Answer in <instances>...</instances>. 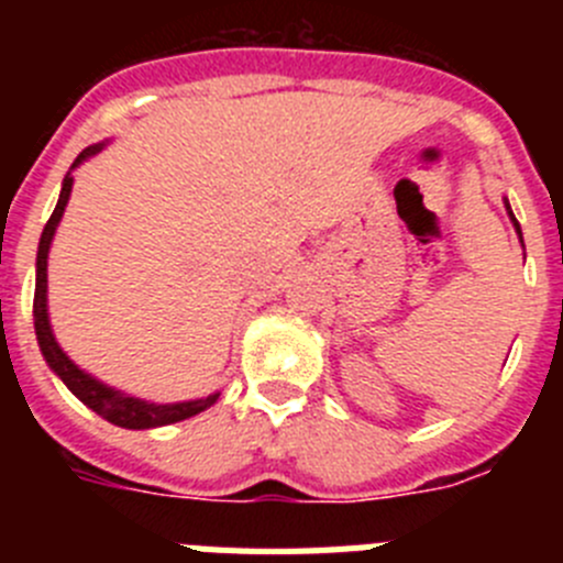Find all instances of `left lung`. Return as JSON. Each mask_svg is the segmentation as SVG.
<instances>
[{
    "label": "left lung",
    "mask_w": 563,
    "mask_h": 563,
    "mask_svg": "<svg viewBox=\"0 0 563 563\" xmlns=\"http://www.w3.org/2000/svg\"><path fill=\"white\" fill-rule=\"evenodd\" d=\"M505 208H507V213H510V220H514L516 233H519V242H521V245H525V239H521V228H519V222H516V217H514V208H510V202H507V200H505Z\"/></svg>",
    "instance_id": "1"
}]
</instances>
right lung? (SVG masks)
I'll return each instance as SVG.
<instances>
[{
	"mask_svg": "<svg viewBox=\"0 0 563 563\" xmlns=\"http://www.w3.org/2000/svg\"><path fill=\"white\" fill-rule=\"evenodd\" d=\"M103 146H107V143H96V146L84 148V152L76 157V163H73V168L81 166L87 157L98 154ZM69 191H73V174L64 177L56 211H53V217H49L47 225H44L42 239H38V253H36V296H33V321H36V338L47 366L62 377L64 386H67V389L84 402V406H89L96 415H101L103 420L114 422V426H121V429H137V431L157 429V426L188 420V417L211 409L213 402L220 400V391L200 397V400H183V402H148V400H141V397L123 395V391L112 389V386H107V383L96 380L92 375L78 369L76 363L67 357V352L58 346L56 335H53V327H49V316H47V253H49V245H53V236H56L58 222H62L64 208H67Z\"/></svg>",
	"mask_w": 563,
	"mask_h": 563,
	"instance_id": "obj_1",
	"label": "right lung"
}]
</instances>
